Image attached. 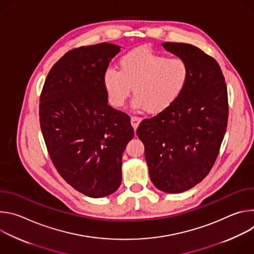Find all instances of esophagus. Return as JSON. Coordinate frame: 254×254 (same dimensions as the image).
<instances>
[{
	"mask_svg": "<svg viewBox=\"0 0 254 254\" xmlns=\"http://www.w3.org/2000/svg\"><path fill=\"white\" fill-rule=\"evenodd\" d=\"M141 122V119L140 118H137V117H131L130 118V123H131V126L133 127V129L135 130L139 125V123Z\"/></svg>",
	"mask_w": 254,
	"mask_h": 254,
	"instance_id": "esophagus-1",
	"label": "esophagus"
}]
</instances>
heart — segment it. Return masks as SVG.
Instances as JSON below:
<instances>
[{
  "instance_id": "obj_1",
  "label": "heart",
  "mask_w": 254,
  "mask_h": 254,
  "mask_svg": "<svg viewBox=\"0 0 254 254\" xmlns=\"http://www.w3.org/2000/svg\"><path fill=\"white\" fill-rule=\"evenodd\" d=\"M120 71L108 68L103 77L108 98L114 106L124 105L130 94L134 108L158 114L183 92L189 77L187 62L180 57L168 58L151 48H137L119 61Z\"/></svg>"
}]
</instances>
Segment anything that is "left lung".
I'll use <instances>...</instances> for the list:
<instances>
[{
    "instance_id": "8db88e82",
    "label": "left lung",
    "mask_w": 254,
    "mask_h": 254,
    "mask_svg": "<svg viewBox=\"0 0 254 254\" xmlns=\"http://www.w3.org/2000/svg\"><path fill=\"white\" fill-rule=\"evenodd\" d=\"M162 45L187 62L188 81L173 104L139 124L136 134L153 184L182 193L201 182L219 154L228 121L227 86L219 64L198 47Z\"/></svg>"
}]
</instances>
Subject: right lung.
Returning <instances> with one entry per match:
<instances>
[{"label":"right lung","mask_w":254,"mask_h":254,"mask_svg":"<svg viewBox=\"0 0 254 254\" xmlns=\"http://www.w3.org/2000/svg\"><path fill=\"white\" fill-rule=\"evenodd\" d=\"M120 51L111 43L68 51L49 71L40 96V127L53 165L91 198L119 189L123 153L134 133L129 117L107 103L103 81Z\"/></svg>","instance_id":"add662e5"}]
</instances>
